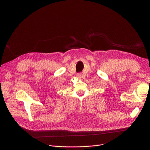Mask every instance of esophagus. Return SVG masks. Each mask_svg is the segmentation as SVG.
I'll list each match as a JSON object with an SVG mask.
<instances>
[{
    "label": "esophagus",
    "instance_id": "1",
    "mask_svg": "<svg viewBox=\"0 0 150 150\" xmlns=\"http://www.w3.org/2000/svg\"><path fill=\"white\" fill-rule=\"evenodd\" d=\"M77 76H78V77H79L80 78H81V74H78V75H77Z\"/></svg>",
    "mask_w": 150,
    "mask_h": 150
}]
</instances>
